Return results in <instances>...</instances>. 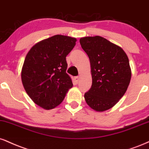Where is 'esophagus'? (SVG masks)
<instances>
[{
	"instance_id": "esophagus-1",
	"label": "esophagus",
	"mask_w": 149,
	"mask_h": 149,
	"mask_svg": "<svg viewBox=\"0 0 149 149\" xmlns=\"http://www.w3.org/2000/svg\"><path fill=\"white\" fill-rule=\"evenodd\" d=\"M74 80H75V81H76V82H78V81H79V77L78 76H76L74 78Z\"/></svg>"
}]
</instances>
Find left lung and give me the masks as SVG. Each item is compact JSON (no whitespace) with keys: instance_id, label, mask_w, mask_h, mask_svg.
I'll list each match as a JSON object with an SVG mask.
<instances>
[{"instance_id":"left-lung-1","label":"left lung","mask_w":149,"mask_h":149,"mask_svg":"<svg viewBox=\"0 0 149 149\" xmlns=\"http://www.w3.org/2000/svg\"><path fill=\"white\" fill-rule=\"evenodd\" d=\"M88 55L92 85L85 94L86 103L97 112L112 108L126 93L131 79L126 53L120 46L100 36L80 38Z\"/></svg>"}]
</instances>
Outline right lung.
<instances>
[{
  "label": "right lung",
  "instance_id": "right-lung-1",
  "mask_svg": "<svg viewBox=\"0 0 149 149\" xmlns=\"http://www.w3.org/2000/svg\"><path fill=\"white\" fill-rule=\"evenodd\" d=\"M76 41L74 37L54 35L37 43L26 55L21 70L23 87L34 103L45 110L60 105L73 87L66 72V57Z\"/></svg>",
  "mask_w": 149,
  "mask_h": 149
}]
</instances>
